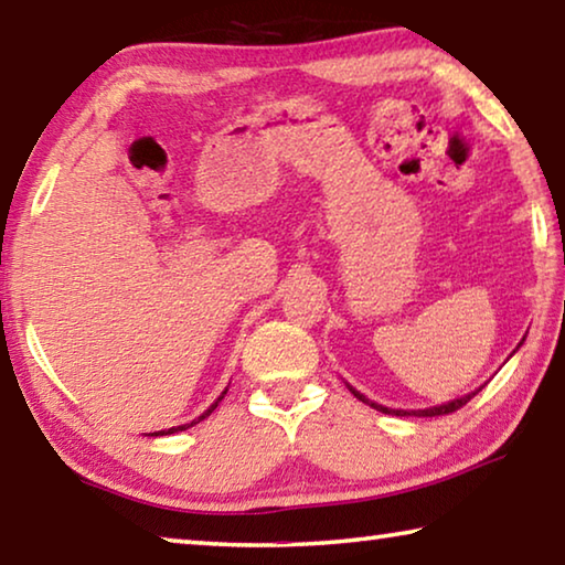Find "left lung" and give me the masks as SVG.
<instances>
[{
  "label": "left lung",
  "instance_id": "1",
  "mask_svg": "<svg viewBox=\"0 0 565 565\" xmlns=\"http://www.w3.org/2000/svg\"><path fill=\"white\" fill-rule=\"evenodd\" d=\"M349 388H351V386H349ZM481 388H483V386H481ZM481 388H476L473 394H468V396H461V398H456V401H448V404L434 406V408H420V411H401V408H386V406H379V404H374V401H369L366 396L359 394L356 388H351V394L356 396L359 401H363V404H369L371 408L381 411V414H394V416H444V414H454V411H458L461 406H466L468 401H471V398H473Z\"/></svg>",
  "mask_w": 565,
  "mask_h": 565
}]
</instances>
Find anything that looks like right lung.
Listing matches in <instances>:
<instances>
[{"label": "right lung", "mask_w": 565, "mask_h": 565, "mask_svg": "<svg viewBox=\"0 0 565 565\" xmlns=\"http://www.w3.org/2000/svg\"><path fill=\"white\" fill-rule=\"evenodd\" d=\"M224 394H226V391H224ZM224 394H222V396H218V398H216V401H214V404H212V406H209V408H206V411H204V414H202V416H199V418H196V420H191V424H184V426H174V428H169V431H154V434H151V436H167V434H177V431H186V428H189V426H194V424H199V420H204V418H206V416H212V411H214V408H216V406H218V401H222V398H224Z\"/></svg>", "instance_id": "obj_1"}]
</instances>
